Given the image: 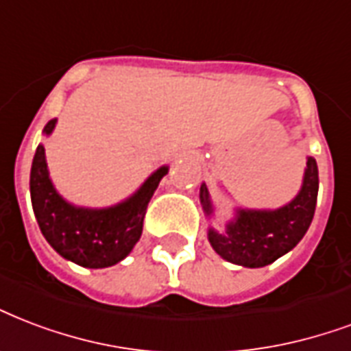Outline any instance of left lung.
Masks as SVG:
<instances>
[{
    "mask_svg": "<svg viewBox=\"0 0 351 351\" xmlns=\"http://www.w3.org/2000/svg\"><path fill=\"white\" fill-rule=\"evenodd\" d=\"M300 191L287 204L276 210H252L234 208V217L226 221L224 230L208 228V241L211 248L223 259L247 269H259L274 263L291 252L302 237L315 215L318 195L317 160L307 156ZM200 204L208 219L215 217V206L210 191L202 182Z\"/></svg>",
    "mask_w": 351,
    "mask_h": 351,
    "instance_id": "obj_1",
    "label": "left lung"
}]
</instances>
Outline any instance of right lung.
I'll return each instance as SVG.
<instances>
[{
  "mask_svg": "<svg viewBox=\"0 0 351 351\" xmlns=\"http://www.w3.org/2000/svg\"><path fill=\"white\" fill-rule=\"evenodd\" d=\"M55 125L57 119H51L44 127V136H51ZM167 171V165L158 167L130 197L114 206H77L57 191L47 169L45 149L40 143L29 180L40 232L55 252L80 267L104 269L119 263L140 241L147 204Z\"/></svg>",
  "mask_w": 351,
  "mask_h": 351,
  "instance_id": "1",
  "label": "right lung"
}]
</instances>
